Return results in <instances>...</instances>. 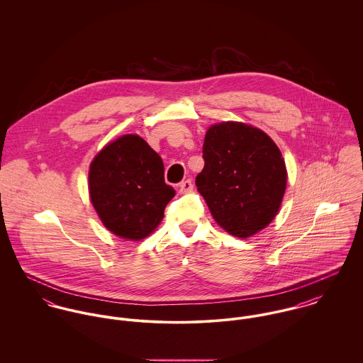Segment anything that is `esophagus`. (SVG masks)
<instances>
[{
    "instance_id": "1",
    "label": "esophagus",
    "mask_w": 363,
    "mask_h": 363,
    "mask_svg": "<svg viewBox=\"0 0 363 363\" xmlns=\"http://www.w3.org/2000/svg\"><path fill=\"white\" fill-rule=\"evenodd\" d=\"M193 183H191V180H184V182H182L180 184H179V193L180 194H187V193H191L193 191Z\"/></svg>"
}]
</instances>
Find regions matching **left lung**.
<instances>
[{"mask_svg":"<svg viewBox=\"0 0 363 363\" xmlns=\"http://www.w3.org/2000/svg\"><path fill=\"white\" fill-rule=\"evenodd\" d=\"M203 157L196 186L220 228L246 239L275 218L288 176L281 151L264 131L236 121L215 124Z\"/></svg>","mask_w":363,"mask_h":363,"instance_id":"obj_1","label":"left lung"}]
</instances>
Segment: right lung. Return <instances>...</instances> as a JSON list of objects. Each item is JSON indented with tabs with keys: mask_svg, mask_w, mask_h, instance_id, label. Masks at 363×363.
Segmentation results:
<instances>
[{
	"mask_svg": "<svg viewBox=\"0 0 363 363\" xmlns=\"http://www.w3.org/2000/svg\"><path fill=\"white\" fill-rule=\"evenodd\" d=\"M162 157L138 135L106 145L89 167V194L104 226L140 240L155 230L176 191L164 183Z\"/></svg>",
	"mask_w": 363,
	"mask_h": 363,
	"instance_id": "obj_1",
	"label": "right lung"
}]
</instances>
